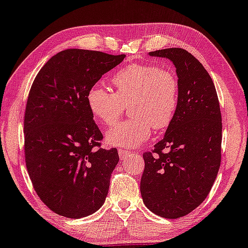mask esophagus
<instances>
[{
  "label": "esophagus",
  "mask_w": 248,
  "mask_h": 248,
  "mask_svg": "<svg viewBox=\"0 0 248 248\" xmlns=\"http://www.w3.org/2000/svg\"><path fill=\"white\" fill-rule=\"evenodd\" d=\"M118 153H119V156H120V159H126L131 155L130 151H127V150H122V149L119 150Z\"/></svg>",
  "instance_id": "esophagus-1"
}]
</instances>
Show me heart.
Segmentation results:
<instances>
[{"label":"heart","instance_id":"heart-1","mask_svg":"<svg viewBox=\"0 0 248 248\" xmlns=\"http://www.w3.org/2000/svg\"><path fill=\"white\" fill-rule=\"evenodd\" d=\"M115 93L95 84L87 95L88 108L103 126L114 124L131 106L130 117L111 128L105 135L109 146L134 149L155 130L167 128L173 121L178 103L175 75L153 65L133 64L122 68L112 79Z\"/></svg>","mask_w":248,"mask_h":248}]
</instances>
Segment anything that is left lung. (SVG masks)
Returning <instances> with one entry per match:
<instances>
[{"instance_id": "obj_1", "label": "left lung", "mask_w": 248, "mask_h": 248, "mask_svg": "<svg viewBox=\"0 0 248 248\" xmlns=\"http://www.w3.org/2000/svg\"><path fill=\"white\" fill-rule=\"evenodd\" d=\"M149 56L173 62L178 103L164 139L152 153L143 155L140 194L155 214L178 218L205 200L217 176L222 143L220 104L208 72L186 50H156Z\"/></svg>"}]
</instances>
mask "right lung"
I'll return each instance as SVG.
<instances>
[{
  "mask_svg": "<svg viewBox=\"0 0 248 248\" xmlns=\"http://www.w3.org/2000/svg\"><path fill=\"white\" fill-rule=\"evenodd\" d=\"M126 56L66 49L46 62L28 95L25 160L37 196L52 212L81 218L105 202L117 149H101L87 95Z\"/></svg>",
  "mask_w": 248,
  "mask_h": 248,
  "instance_id": "obj_1",
  "label": "right lung"
}]
</instances>
